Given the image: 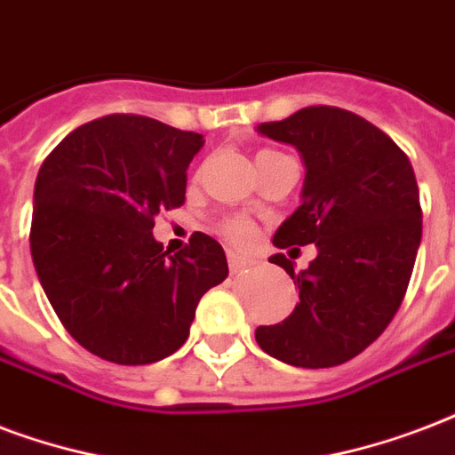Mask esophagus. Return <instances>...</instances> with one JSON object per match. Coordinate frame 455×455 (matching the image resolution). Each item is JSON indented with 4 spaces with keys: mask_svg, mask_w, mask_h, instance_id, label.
<instances>
[{
    "mask_svg": "<svg viewBox=\"0 0 455 455\" xmlns=\"http://www.w3.org/2000/svg\"><path fill=\"white\" fill-rule=\"evenodd\" d=\"M248 265H251L248 258H243V255H238V252H228V269H231V274L243 272Z\"/></svg>",
    "mask_w": 455,
    "mask_h": 455,
    "instance_id": "esophagus-1",
    "label": "esophagus"
}]
</instances>
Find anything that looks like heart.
Masks as SVG:
<instances>
[{
    "label": "heart",
    "instance_id": "obj_1",
    "mask_svg": "<svg viewBox=\"0 0 455 455\" xmlns=\"http://www.w3.org/2000/svg\"><path fill=\"white\" fill-rule=\"evenodd\" d=\"M269 155H276L272 150H262L258 155V162L259 159L269 157ZM220 234L227 238L231 245L235 248H251L255 238H258V227H255V221L248 220V217H228L220 224Z\"/></svg>",
    "mask_w": 455,
    "mask_h": 455
}]
</instances>
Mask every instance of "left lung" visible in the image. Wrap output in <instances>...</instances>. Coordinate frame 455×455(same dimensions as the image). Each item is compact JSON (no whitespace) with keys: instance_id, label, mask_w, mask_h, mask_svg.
<instances>
[{"instance_id":"obj_1","label":"left lung","mask_w":455,"mask_h":455,"mask_svg":"<svg viewBox=\"0 0 455 455\" xmlns=\"http://www.w3.org/2000/svg\"><path fill=\"white\" fill-rule=\"evenodd\" d=\"M272 140L305 159L303 204L274 234L276 248L317 245L296 274L272 255L300 291V303L272 327L259 348L293 367H334L363 353L403 303L422 238L420 190L411 159L389 135L339 107H305L259 124Z\"/></svg>"}]
</instances>
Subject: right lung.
Segmentation results:
<instances>
[{"mask_svg":"<svg viewBox=\"0 0 455 455\" xmlns=\"http://www.w3.org/2000/svg\"><path fill=\"white\" fill-rule=\"evenodd\" d=\"M203 135L140 114L83 124L47 155L35 181L30 252L66 331L116 365H150L179 351L196 307L228 276L207 234L169 255L155 217L186 203Z\"/></svg>","mask_w":455,"mask_h":455,"instance_id":"right-lung-1","label":"right lung"}]
</instances>
